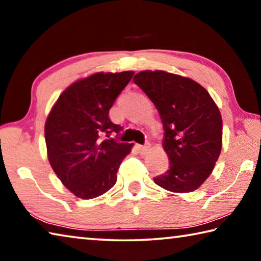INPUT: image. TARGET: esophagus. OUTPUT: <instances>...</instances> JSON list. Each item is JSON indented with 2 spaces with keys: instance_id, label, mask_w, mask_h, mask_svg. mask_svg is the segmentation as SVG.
<instances>
[{
  "instance_id": "esophagus-1",
  "label": "esophagus",
  "mask_w": 261,
  "mask_h": 261,
  "mask_svg": "<svg viewBox=\"0 0 261 261\" xmlns=\"http://www.w3.org/2000/svg\"><path fill=\"white\" fill-rule=\"evenodd\" d=\"M149 144H146V145H137V148H138V151L140 154H144L146 153L148 149H149Z\"/></svg>"
}]
</instances>
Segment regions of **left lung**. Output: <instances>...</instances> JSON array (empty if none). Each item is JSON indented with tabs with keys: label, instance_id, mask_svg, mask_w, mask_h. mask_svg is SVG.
I'll return each instance as SVG.
<instances>
[{
	"label": "left lung",
	"instance_id": "left-lung-1",
	"mask_svg": "<svg viewBox=\"0 0 261 261\" xmlns=\"http://www.w3.org/2000/svg\"><path fill=\"white\" fill-rule=\"evenodd\" d=\"M158 109L169 169L154 183L170 192H192L210 177L222 148V117L200 84L162 70L134 77Z\"/></svg>",
	"mask_w": 261,
	"mask_h": 261
}]
</instances>
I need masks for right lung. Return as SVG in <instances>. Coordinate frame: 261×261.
I'll return each mask as SVG.
<instances>
[{
  "label": "right lung",
  "mask_w": 261,
  "mask_h": 261,
  "mask_svg": "<svg viewBox=\"0 0 261 261\" xmlns=\"http://www.w3.org/2000/svg\"><path fill=\"white\" fill-rule=\"evenodd\" d=\"M134 71L96 72L62 92L45 124L47 155L54 173L70 192L93 199L112 189L121 162L134 144L101 139L122 126L109 118V109Z\"/></svg>",
  "instance_id": "obj_1"
}]
</instances>
